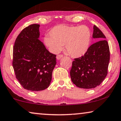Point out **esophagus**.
<instances>
[{"label":"esophagus","mask_w":121,"mask_h":121,"mask_svg":"<svg viewBox=\"0 0 121 121\" xmlns=\"http://www.w3.org/2000/svg\"><path fill=\"white\" fill-rule=\"evenodd\" d=\"M63 57V56L62 55H58L57 56V59H58V60H59V59H60L62 58Z\"/></svg>","instance_id":"1"}]
</instances>
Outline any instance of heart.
Masks as SVG:
<instances>
[{
    "label": "heart",
    "instance_id": "1",
    "mask_svg": "<svg viewBox=\"0 0 121 121\" xmlns=\"http://www.w3.org/2000/svg\"><path fill=\"white\" fill-rule=\"evenodd\" d=\"M50 34L44 36L43 42L50 51L58 53L65 44L66 52L73 58L83 56L90 48L92 40V32L86 26H57L50 31Z\"/></svg>",
    "mask_w": 121,
    "mask_h": 121
}]
</instances>
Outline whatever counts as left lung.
<instances>
[{
  "instance_id": "obj_1",
  "label": "left lung",
  "mask_w": 121,
  "mask_h": 121,
  "mask_svg": "<svg viewBox=\"0 0 121 121\" xmlns=\"http://www.w3.org/2000/svg\"><path fill=\"white\" fill-rule=\"evenodd\" d=\"M93 38L100 40L93 43L83 56L75 58L70 71L71 81L81 88H94L106 78L110 61V50L105 36L94 26Z\"/></svg>"
}]
</instances>
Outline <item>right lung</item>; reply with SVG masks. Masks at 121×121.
Returning <instances> with one entry per match:
<instances>
[{
    "mask_svg": "<svg viewBox=\"0 0 121 121\" xmlns=\"http://www.w3.org/2000/svg\"><path fill=\"white\" fill-rule=\"evenodd\" d=\"M39 27L33 24L23 29L13 48L16 78L24 89L33 92L48 88L56 64V55L50 53L39 40Z\"/></svg>",
    "mask_w": 121,
    "mask_h": 121,
    "instance_id": "add662e5",
    "label": "right lung"
}]
</instances>
